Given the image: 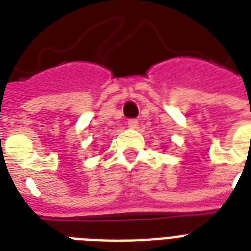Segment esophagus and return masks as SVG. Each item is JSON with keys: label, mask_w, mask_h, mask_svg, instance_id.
I'll return each instance as SVG.
<instances>
[{"label": "esophagus", "mask_w": 251, "mask_h": 251, "mask_svg": "<svg viewBox=\"0 0 251 251\" xmlns=\"http://www.w3.org/2000/svg\"><path fill=\"white\" fill-rule=\"evenodd\" d=\"M127 126L130 129H138V121L137 120H129L127 121Z\"/></svg>", "instance_id": "1"}]
</instances>
